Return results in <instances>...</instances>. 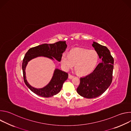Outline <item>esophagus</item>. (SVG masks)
Listing matches in <instances>:
<instances>
[{
  "label": "esophagus",
  "instance_id": "esophagus-1",
  "mask_svg": "<svg viewBox=\"0 0 131 131\" xmlns=\"http://www.w3.org/2000/svg\"><path fill=\"white\" fill-rule=\"evenodd\" d=\"M72 78H73V75H71V74H68V78L69 79H72Z\"/></svg>",
  "mask_w": 131,
  "mask_h": 131
}]
</instances>
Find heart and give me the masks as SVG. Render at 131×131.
<instances>
[{
  "label": "heart",
  "mask_w": 131,
  "mask_h": 131,
  "mask_svg": "<svg viewBox=\"0 0 131 131\" xmlns=\"http://www.w3.org/2000/svg\"><path fill=\"white\" fill-rule=\"evenodd\" d=\"M99 60V54L95 50L76 49L71 50L69 54L63 53L60 63L66 70L72 68L75 64L74 69L79 74L86 75L94 69Z\"/></svg>",
  "instance_id": "obj_1"
}]
</instances>
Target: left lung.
I'll use <instances>...</instances> for the list:
<instances>
[{"instance_id":"obj_1","label":"left lung","mask_w":131,"mask_h":131,"mask_svg":"<svg viewBox=\"0 0 131 131\" xmlns=\"http://www.w3.org/2000/svg\"><path fill=\"white\" fill-rule=\"evenodd\" d=\"M92 46L102 61L92 72L80 79L77 91L80 95L86 99L95 98L101 95L113 80L114 60L109 50L106 47L95 42H93Z\"/></svg>"}]
</instances>
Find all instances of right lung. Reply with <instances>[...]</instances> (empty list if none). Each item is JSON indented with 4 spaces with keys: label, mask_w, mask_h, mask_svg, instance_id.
I'll use <instances>...</instances> for the list:
<instances>
[{
    "label": "right lung",
    "mask_w": 131,
    "mask_h": 131,
    "mask_svg": "<svg viewBox=\"0 0 131 131\" xmlns=\"http://www.w3.org/2000/svg\"><path fill=\"white\" fill-rule=\"evenodd\" d=\"M67 47L66 41H58L52 44H42L28 50L23 60L22 70L23 79L26 86L34 93L43 97H50L59 93L64 82L67 79L68 73L56 69L49 83L41 89H36L27 82L25 76V68L28 62L31 59L38 57H45L51 59H55L60 62L63 53Z\"/></svg>",
    "instance_id": "right-lung-1"
}]
</instances>
